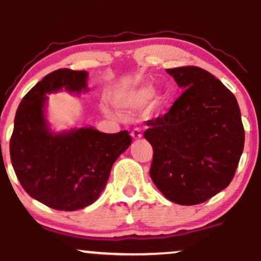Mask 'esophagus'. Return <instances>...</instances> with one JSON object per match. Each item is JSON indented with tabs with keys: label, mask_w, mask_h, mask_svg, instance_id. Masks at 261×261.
I'll return each instance as SVG.
<instances>
[{
	"label": "esophagus",
	"mask_w": 261,
	"mask_h": 261,
	"mask_svg": "<svg viewBox=\"0 0 261 261\" xmlns=\"http://www.w3.org/2000/svg\"><path fill=\"white\" fill-rule=\"evenodd\" d=\"M131 136H133L134 140H139V139H141V137H142V131H141L139 127L134 128V130L131 131Z\"/></svg>",
	"instance_id": "1"
}]
</instances>
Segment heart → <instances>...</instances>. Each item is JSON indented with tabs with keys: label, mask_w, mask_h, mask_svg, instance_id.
Segmentation results:
<instances>
[{
	"label": "heart",
	"mask_w": 261,
	"mask_h": 261,
	"mask_svg": "<svg viewBox=\"0 0 261 261\" xmlns=\"http://www.w3.org/2000/svg\"><path fill=\"white\" fill-rule=\"evenodd\" d=\"M153 94H154V88L151 85L141 86L135 89H131L130 92L125 93L120 99L118 100V104L121 109L136 110V109H140V108L145 107L146 104L152 99ZM103 110L104 113L108 114V115H113V113L110 112L109 108L104 107Z\"/></svg>",
	"instance_id": "obj_1"
}]
</instances>
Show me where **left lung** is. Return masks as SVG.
Returning a JSON list of instances; mask_svg holds the SVG:
<instances>
[{
    "instance_id": "obj_1",
    "label": "left lung",
    "mask_w": 261,
    "mask_h": 261,
    "mask_svg": "<svg viewBox=\"0 0 261 261\" xmlns=\"http://www.w3.org/2000/svg\"><path fill=\"white\" fill-rule=\"evenodd\" d=\"M184 89L169 112L146 122L153 148L149 175L179 205L207 201L229 185L244 148L241 110L232 92L196 66L167 70Z\"/></svg>"
}]
</instances>
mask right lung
<instances>
[{
  "mask_svg": "<svg viewBox=\"0 0 261 261\" xmlns=\"http://www.w3.org/2000/svg\"><path fill=\"white\" fill-rule=\"evenodd\" d=\"M87 76L86 71L70 68L46 74L23 97L14 118L10 153L18 180L33 199L60 211H76L94 202L114 162L133 141L128 131H50L44 114L46 94L62 88L88 91Z\"/></svg>",
  "mask_w": 261,
  "mask_h": 261,
  "instance_id": "add662e5",
  "label": "right lung"
}]
</instances>
